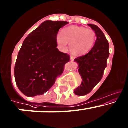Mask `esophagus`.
Instances as JSON below:
<instances>
[{
    "mask_svg": "<svg viewBox=\"0 0 128 128\" xmlns=\"http://www.w3.org/2000/svg\"><path fill=\"white\" fill-rule=\"evenodd\" d=\"M75 60V57H74V56H70V60Z\"/></svg>",
    "mask_w": 128,
    "mask_h": 128,
    "instance_id": "obj_1",
    "label": "esophagus"
}]
</instances>
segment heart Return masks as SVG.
I'll return each mask as SVG.
<instances>
[{
  "instance_id": "1",
  "label": "heart",
  "mask_w": 128,
  "mask_h": 128,
  "mask_svg": "<svg viewBox=\"0 0 128 128\" xmlns=\"http://www.w3.org/2000/svg\"><path fill=\"white\" fill-rule=\"evenodd\" d=\"M96 33L91 29L71 26L58 34L56 40L61 49L66 50L70 44V51L76 56L88 53L93 46L96 40Z\"/></svg>"
}]
</instances>
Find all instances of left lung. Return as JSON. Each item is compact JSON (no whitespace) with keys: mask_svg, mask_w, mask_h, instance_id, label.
Here are the masks:
<instances>
[{"mask_svg":"<svg viewBox=\"0 0 128 128\" xmlns=\"http://www.w3.org/2000/svg\"><path fill=\"white\" fill-rule=\"evenodd\" d=\"M95 32L96 40L94 45L88 54L75 59L78 64L81 76V85L74 90L77 96H84L90 93L102 78L109 56V44L104 34L96 25L89 24Z\"/></svg>","mask_w":128,"mask_h":128,"instance_id":"8db88e82","label":"left lung"}]
</instances>
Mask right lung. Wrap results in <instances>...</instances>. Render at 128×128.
I'll return each instance as SVG.
<instances>
[{"instance_id": "add662e5", "label": "right lung", "mask_w": 128, "mask_h": 128, "mask_svg": "<svg viewBox=\"0 0 128 128\" xmlns=\"http://www.w3.org/2000/svg\"><path fill=\"white\" fill-rule=\"evenodd\" d=\"M67 21H45L26 38L14 66L16 83L28 97L42 95L62 74L69 55L57 48L59 30Z\"/></svg>"}]
</instances>
